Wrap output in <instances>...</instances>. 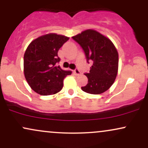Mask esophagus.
I'll use <instances>...</instances> for the list:
<instances>
[{
	"mask_svg": "<svg viewBox=\"0 0 148 148\" xmlns=\"http://www.w3.org/2000/svg\"><path fill=\"white\" fill-rule=\"evenodd\" d=\"M74 74H76V75H79V74H81V72H80L79 69L78 68H76L75 69H74Z\"/></svg>",
	"mask_w": 148,
	"mask_h": 148,
	"instance_id": "1",
	"label": "esophagus"
}]
</instances>
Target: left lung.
I'll return each mask as SVG.
<instances>
[{"label":"left lung","instance_id":"1","mask_svg":"<svg viewBox=\"0 0 148 148\" xmlns=\"http://www.w3.org/2000/svg\"><path fill=\"white\" fill-rule=\"evenodd\" d=\"M83 49L88 63L92 66L85 75L88 84L83 91L99 95L106 91L114 83L118 69V53L111 40L96 30H86L72 37Z\"/></svg>","mask_w":148,"mask_h":148}]
</instances>
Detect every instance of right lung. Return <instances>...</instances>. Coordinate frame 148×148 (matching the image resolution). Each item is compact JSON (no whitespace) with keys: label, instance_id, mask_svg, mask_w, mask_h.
Segmentation results:
<instances>
[{"label":"right lung","instance_id":"add662e5","mask_svg":"<svg viewBox=\"0 0 148 148\" xmlns=\"http://www.w3.org/2000/svg\"><path fill=\"white\" fill-rule=\"evenodd\" d=\"M69 40L50 33L35 39L28 45L23 57L24 75L34 91L41 95H53L63 87V79L72 72L60 68L58 52Z\"/></svg>","mask_w":148,"mask_h":148}]
</instances>
